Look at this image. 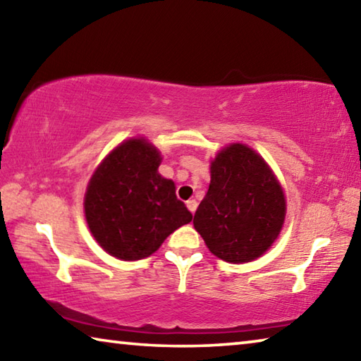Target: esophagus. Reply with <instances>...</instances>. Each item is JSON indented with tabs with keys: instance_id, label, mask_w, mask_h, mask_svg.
<instances>
[{
	"instance_id": "1",
	"label": "esophagus",
	"mask_w": 361,
	"mask_h": 361,
	"mask_svg": "<svg viewBox=\"0 0 361 361\" xmlns=\"http://www.w3.org/2000/svg\"><path fill=\"white\" fill-rule=\"evenodd\" d=\"M186 207H188L189 212L194 213L195 210H197V200H195V199H189L188 202H186Z\"/></svg>"
}]
</instances>
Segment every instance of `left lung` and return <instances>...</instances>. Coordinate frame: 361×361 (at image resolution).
<instances>
[{"mask_svg":"<svg viewBox=\"0 0 361 361\" xmlns=\"http://www.w3.org/2000/svg\"><path fill=\"white\" fill-rule=\"evenodd\" d=\"M210 186L194 215V228L219 259L250 262L264 255L282 231L283 189L258 152L232 143L210 166Z\"/></svg>","mask_w":361,"mask_h":361,"instance_id":"left-lung-1","label":"left lung"}]
</instances>
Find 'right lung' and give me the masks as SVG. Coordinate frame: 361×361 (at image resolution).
Returning a JSON list of instances; mask_svg holds the SVG:
<instances>
[{
    "instance_id": "obj_1",
    "label": "right lung",
    "mask_w": 361,
    "mask_h": 361,
    "mask_svg": "<svg viewBox=\"0 0 361 361\" xmlns=\"http://www.w3.org/2000/svg\"><path fill=\"white\" fill-rule=\"evenodd\" d=\"M161 161V152L148 140L130 138L103 159L89 181L85 221L114 258H146L192 219L176 199L175 183L159 175Z\"/></svg>"
}]
</instances>
